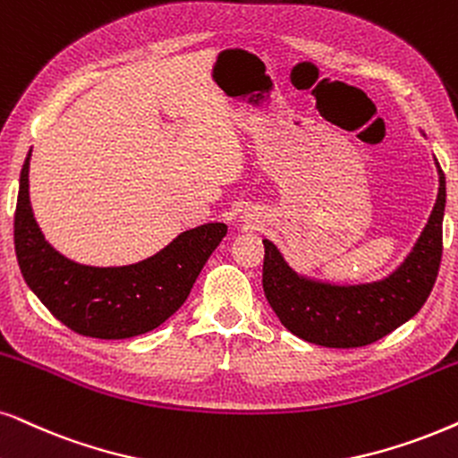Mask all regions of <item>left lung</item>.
<instances>
[{"label":"left lung","instance_id":"left-lung-1","mask_svg":"<svg viewBox=\"0 0 458 458\" xmlns=\"http://www.w3.org/2000/svg\"><path fill=\"white\" fill-rule=\"evenodd\" d=\"M437 175V200L429 222L403 264L383 281L332 285L306 279L289 268L279 249L264 241V293L289 332L329 349H357L412 319L429 298L442 262L445 177L439 165Z\"/></svg>","mask_w":458,"mask_h":458}]
</instances>
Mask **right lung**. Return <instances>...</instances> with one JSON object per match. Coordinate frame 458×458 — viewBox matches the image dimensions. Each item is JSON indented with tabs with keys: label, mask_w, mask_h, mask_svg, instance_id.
Listing matches in <instances>:
<instances>
[{
	"label": "right lung",
	"mask_w": 458,
	"mask_h": 458,
	"mask_svg": "<svg viewBox=\"0 0 458 458\" xmlns=\"http://www.w3.org/2000/svg\"><path fill=\"white\" fill-rule=\"evenodd\" d=\"M29 158L21 171L14 249L31 292L75 334L123 340L158 327L186 302L196 276L228 233L225 224L186 230L156 256L129 266H84L61 256L33 217Z\"/></svg>",
	"instance_id": "right-lung-1"
}]
</instances>
